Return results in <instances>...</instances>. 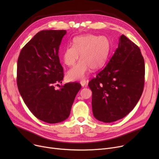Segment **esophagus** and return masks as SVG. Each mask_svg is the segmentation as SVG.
I'll list each match as a JSON object with an SVG mask.
<instances>
[{
    "label": "esophagus",
    "mask_w": 159,
    "mask_h": 159,
    "mask_svg": "<svg viewBox=\"0 0 159 159\" xmlns=\"http://www.w3.org/2000/svg\"><path fill=\"white\" fill-rule=\"evenodd\" d=\"M80 84H81V86H82V87H84V86H85L86 85V84H87V81L86 80H81L80 81Z\"/></svg>",
    "instance_id": "34e87169"
}]
</instances>
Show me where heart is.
Masks as SVG:
<instances>
[{"label":"heart","instance_id":"obj_1","mask_svg":"<svg viewBox=\"0 0 159 159\" xmlns=\"http://www.w3.org/2000/svg\"><path fill=\"white\" fill-rule=\"evenodd\" d=\"M110 51V42L104 36L88 35L75 37L73 46L67 47L63 52L64 63L73 66L79 58L81 61L68 72L70 80H80L86 77L90 68L97 70L105 65Z\"/></svg>","mask_w":159,"mask_h":159}]
</instances>
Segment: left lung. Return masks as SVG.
Returning a JSON list of instances; mask_svg holds the SVG:
<instances>
[{
    "label": "left lung",
    "instance_id": "1",
    "mask_svg": "<svg viewBox=\"0 0 159 159\" xmlns=\"http://www.w3.org/2000/svg\"><path fill=\"white\" fill-rule=\"evenodd\" d=\"M144 75V60L139 48L122 35L110 61L88 83L95 119L113 122L131 111L143 93Z\"/></svg>",
    "mask_w": 159,
    "mask_h": 159
}]
</instances>
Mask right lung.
Masks as SVG:
<instances>
[{
  "instance_id": "right-lung-1",
  "label": "right lung",
  "mask_w": 159,
  "mask_h": 159,
  "mask_svg": "<svg viewBox=\"0 0 159 159\" xmlns=\"http://www.w3.org/2000/svg\"><path fill=\"white\" fill-rule=\"evenodd\" d=\"M66 33V30L39 31L23 47L17 61L16 82L24 103L37 119L49 124L68 118L81 88L77 82L55 88L64 78L58 49Z\"/></svg>"
}]
</instances>
